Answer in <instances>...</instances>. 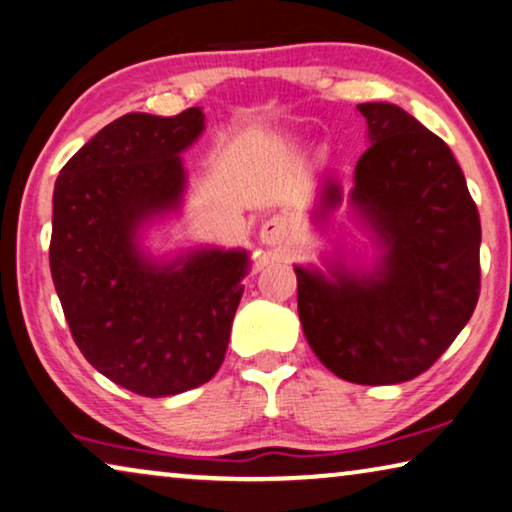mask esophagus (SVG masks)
I'll return each mask as SVG.
<instances>
[{
  "instance_id": "obj_1",
  "label": "esophagus",
  "mask_w": 512,
  "mask_h": 512,
  "mask_svg": "<svg viewBox=\"0 0 512 512\" xmlns=\"http://www.w3.org/2000/svg\"><path fill=\"white\" fill-rule=\"evenodd\" d=\"M292 239H294V227L285 216L266 218L262 227H259V241L269 248L289 246Z\"/></svg>"
}]
</instances>
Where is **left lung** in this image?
Masks as SVG:
<instances>
[{
  "mask_svg": "<svg viewBox=\"0 0 512 512\" xmlns=\"http://www.w3.org/2000/svg\"><path fill=\"white\" fill-rule=\"evenodd\" d=\"M370 147L349 204L381 248L372 271L294 266L308 345L340 379L409 381L464 329L480 294V218L448 144L391 103H361ZM342 202L326 179L319 216Z\"/></svg>",
  "mask_w": 512,
  "mask_h": 512,
  "instance_id": "left-lung-1",
  "label": "left lung"
}]
</instances>
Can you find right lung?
I'll list each match as a JSON object with an SVG mask.
<instances>
[{
  "mask_svg": "<svg viewBox=\"0 0 512 512\" xmlns=\"http://www.w3.org/2000/svg\"><path fill=\"white\" fill-rule=\"evenodd\" d=\"M200 108L114 119L61 167L52 195L50 271L64 317L94 368L147 398L216 375L248 273L246 250L195 248L172 262L142 253L137 232L179 209Z\"/></svg>",
  "mask_w": 512,
  "mask_h": 512,
  "instance_id": "right-lung-1",
  "label": "right lung"
}]
</instances>
